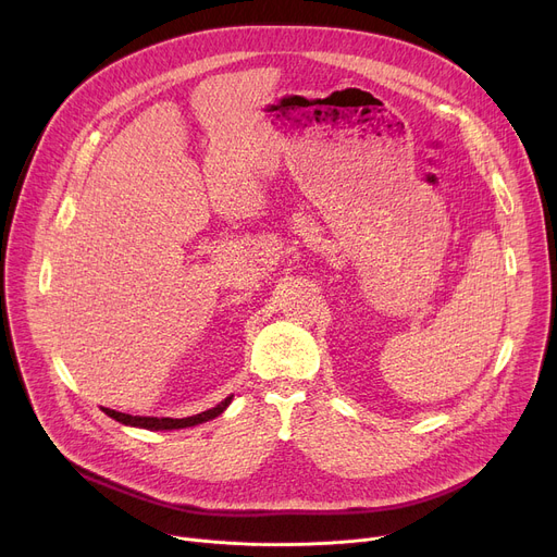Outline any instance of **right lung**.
<instances>
[{"label": "right lung", "mask_w": 557, "mask_h": 557, "mask_svg": "<svg viewBox=\"0 0 557 557\" xmlns=\"http://www.w3.org/2000/svg\"><path fill=\"white\" fill-rule=\"evenodd\" d=\"M232 401V395L225 397L221 404H216L214 408H210V411H202L198 416H191V418H139V416H128V413H120V411H112V408H103L106 416H110L112 420L122 422L126 426H139V429H151V431H171V429H187V426H196V424H202L208 420H214L219 418L227 404Z\"/></svg>", "instance_id": "1"}]
</instances>
